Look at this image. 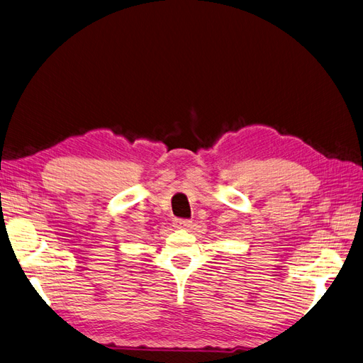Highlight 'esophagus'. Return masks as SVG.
<instances>
[{"label": "esophagus", "instance_id": "34e87169", "mask_svg": "<svg viewBox=\"0 0 363 363\" xmlns=\"http://www.w3.org/2000/svg\"><path fill=\"white\" fill-rule=\"evenodd\" d=\"M173 225L176 228H179V230H185V228H189L191 225V220H189V219H174Z\"/></svg>", "mask_w": 363, "mask_h": 363}]
</instances>
